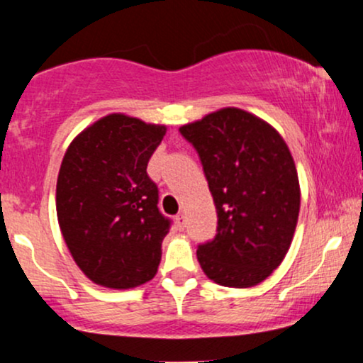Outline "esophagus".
<instances>
[{"instance_id":"esophagus-1","label":"esophagus","mask_w":363,"mask_h":363,"mask_svg":"<svg viewBox=\"0 0 363 363\" xmlns=\"http://www.w3.org/2000/svg\"><path fill=\"white\" fill-rule=\"evenodd\" d=\"M176 223H177V227H179V230H184V227H186V216L182 215V213H179V215H176Z\"/></svg>"}]
</instances>
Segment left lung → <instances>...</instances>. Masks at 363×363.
<instances>
[{"label": "left lung", "instance_id": "left-lung-1", "mask_svg": "<svg viewBox=\"0 0 363 363\" xmlns=\"http://www.w3.org/2000/svg\"><path fill=\"white\" fill-rule=\"evenodd\" d=\"M198 152L218 227L198 247L210 280L232 289L257 285L289 252L301 186L285 140L251 112L225 107L179 128Z\"/></svg>", "mask_w": 363, "mask_h": 363}]
</instances>
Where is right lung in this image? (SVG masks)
<instances>
[{"label":"right lung","mask_w":363,"mask_h":363,"mask_svg":"<svg viewBox=\"0 0 363 363\" xmlns=\"http://www.w3.org/2000/svg\"><path fill=\"white\" fill-rule=\"evenodd\" d=\"M167 128L109 114L85 128L62 157L56 211L62 239L86 278L135 289L157 274L170 220L147 174Z\"/></svg>","instance_id":"obj_1"}]
</instances>
